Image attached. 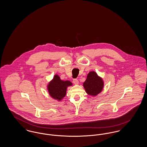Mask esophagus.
<instances>
[{
  "instance_id": "1",
  "label": "esophagus",
  "mask_w": 147,
  "mask_h": 147,
  "mask_svg": "<svg viewBox=\"0 0 147 147\" xmlns=\"http://www.w3.org/2000/svg\"><path fill=\"white\" fill-rule=\"evenodd\" d=\"M73 82L74 84H78L79 83V81L77 79H74L73 80Z\"/></svg>"
}]
</instances>
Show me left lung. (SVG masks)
<instances>
[{
    "label": "left lung",
    "instance_id": "obj_1",
    "mask_svg": "<svg viewBox=\"0 0 147 147\" xmlns=\"http://www.w3.org/2000/svg\"><path fill=\"white\" fill-rule=\"evenodd\" d=\"M83 86L87 94L95 96L102 90L104 83L95 71H91L88 74Z\"/></svg>",
    "mask_w": 147,
    "mask_h": 147
}]
</instances>
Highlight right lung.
I'll use <instances>...</instances> for the list:
<instances>
[{"label": "right lung", "instance_id": "right-lung-1", "mask_svg": "<svg viewBox=\"0 0 147 147\" xmlns=\"http://www.w3.org/2000/svg\"><path fill=\"white\" fill-rule=\"evenodd\" d=\"M72 85L69 81L61 80L60 78L56 75L48 86L50 95L58 100H61L66 94L67 88Z\"/></svg>", "mask_w": 147, "mask_h": 147}]
</instances>
